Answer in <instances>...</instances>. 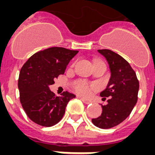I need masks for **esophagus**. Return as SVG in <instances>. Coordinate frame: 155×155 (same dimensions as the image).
Wrapping results in <instances>:
<instances>
[{
  "label": "esophagus",
  "mask_w": 155,
  "mask_h": 155,
  "mask_svg": "<svg viewBox=\"0 0 155 155\" xmlns=\"http://www.w3.org/2000/svg\"><path fill=\"white\" fill-rule=\"evenodd\" d=\"M81 100V101L84 102V103H85V104H90L91 103V101H88V100H86L85 98H84V97H78Z\"/></svg>",
  "instance_id": "esophagus-1"
}]
</instances>
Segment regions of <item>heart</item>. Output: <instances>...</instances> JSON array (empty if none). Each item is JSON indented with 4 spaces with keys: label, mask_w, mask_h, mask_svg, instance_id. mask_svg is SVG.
<instances>
[{
    "label": "heart",
    "mask_w": 155,
    "mask_h": 155,
    "mask_svg": "<svg viewBox=\"0 0 155 155\" xmlns=\"http://www.w3.org/2000/svg\"><path fill=\"white\" fill-rule=\"evenodd\" d=\"M93 88V86L88 85L84 81H78L77 83H75L74 84V88L75 89V91L81 95H84V96L88 95Z\"/></svg>",
    "instance_id": "obj_1"
}]
</instances>
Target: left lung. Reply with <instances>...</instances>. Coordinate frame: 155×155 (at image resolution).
<instances>
[{"label": "left lung", "instance_id": "left-lung-1", "mask_svg": "<svg viewBox=\"0 0 155 155\" xmlns=\"http://www.w3.org/2000/svg\"><path fill=\"white\" fill-rule=\"evenodd\" d=\"M97 51L106 58L110 70V78L106 88L100 96L107 100L102 106V113L92 122L100 128H110L126 120L137 101L139 81L136 72L123 57L110 49Z\"/></svg>", "mask_w": 155, "mask_h": 155}]
</instances>
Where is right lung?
<instances>
[{"instance_id":"1","label":"right lung","mask_w":155,"mask_h":155,"mask_svg":"<svg viewBox=\"0 0 155 155\" xmlns=\"http://www.w3.org/2000/svg\"><path fill=\"white\" fill-rule=\"evenodd\" d=\"M77 50L52 47L33 54L20 70L18 87L20 102L31 121L51 127L62 120L66 106L75 95L63 92L58 97L49 89L54 80L64 74Z\"/></svg>"}]
</instances>
